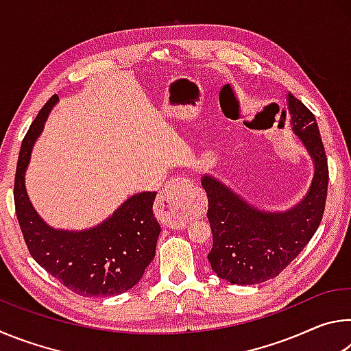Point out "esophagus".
I'll list each match as a JSON object with an SVG mask.
<instances>
[{"mask_svg":"<svg viewBox=\"0 0 351 351\" xmlns=\"http://www.w3.org/2000/svg\"><path fill=\"white\" fill-rule=\"evenodd\" d=\"M187 186L189 181L186 178H173L165 182L158 195V217L167 228H181L186 221L181 190Z\"/></svg>","mask_w":351,"mask_h":351,"instance_id":"34e87169","label":"esophagus"}]
</instances>
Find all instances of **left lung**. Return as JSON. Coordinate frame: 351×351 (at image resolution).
<instances>
[{
	"label": "left lung",
	"mask_w": 351,
	"mask_h": 351,
	"mask_svg": "<svg viewBox=\"0 0 351 351\" xmlns=\"http://www.w3.org/2000/svg\"><path fill=\"white\" fill-rule=\"evenodd\" d=\"M289 127L313 162L306 193L285 210L263 209L210 173L201 175L213 245L207 255L215 274L232 285H257L276 277L313 239L324 215L328 165L313 112L287 96Z\"/></svg>",
	"instance_id": "8db88e82"
}]
</instances>
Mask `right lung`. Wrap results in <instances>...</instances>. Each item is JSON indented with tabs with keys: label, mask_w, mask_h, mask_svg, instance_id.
I'll list each match as a JSON object with an SVG mask.
<instances>
[{
	"label": "right lung",
	"mask_w": 351,
	"mask_h": 351,
	"mask_svg": "<svg viewBox=\"0 0 351 351\" xmlns=\"http://www.w3.org/2000/svg\"><path fill=\"white\" fill-rule=\"evenodd\" d=\"M57 104L56 94L23 139L14 187L16 218L32 258L64 287L80 295H119L139 283L154 258L161 234L153 215L156 192L132 195L104 221L86 229H57L46 223L27 195L26 171Z\"/></svg>",
	"instance_id": "add662e5"
}]
</instances>
